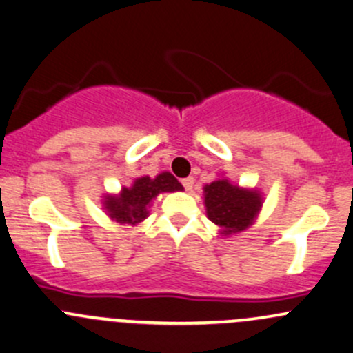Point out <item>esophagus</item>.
Masks as SVG:
<instances>
[{
	"label": "esophagus",
	"mask_w": 353,
	"mask_h": 353,
	"mask_svg": "<svg viewBox=\"0 0 353 353\" xmlns=\"http://www.w3.org/2000/svg\"><path fill=\"white\" fill-rule=\"evenodd\" d=\"M181 183H183V186L186 191H191L192 186H194V177H186V179H183Z\"/></svg>",
	"instance_id": "1"
}]
</instances>
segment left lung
Returning a JSON list of instances; mask_svg holds the SVG:
<instances>
[{
  "label": "left lung",
  "instance_id": "left-lung-1",
  "mask_svg": "<svg viewBox=\"0 0 353 353\" xmlns=\"http://www.w3.org/2000/svg\"><path fill=\"white\" fill-rule=\"evenodd\" d=\"M208 220L220 228L221 236L245 232L259 218L264 196L255 188H242L228 177H218L203 188Z\"/></svg>",
  "mask_w": 353,
  "mask_h": 353
}]
</instances>
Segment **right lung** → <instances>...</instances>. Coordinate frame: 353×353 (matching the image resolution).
Returning <instances> with one entry per match:
<instances>
[{
    "label": "right lung",
    "instance_id": "add662e5",
    "mask_svg": "<svg viewBox=\"0 0 353 353\" xmlns=\"http://www.w3.org/2000/svg\"><path fill=\"white\" fill-rule=\"evenodd\" d=\"M176 191H184L183 184L164 170L155 177H137L132 186H123L118 194H105L101 205L111 221L125 226H137L150 214L148 208L159 194Z\"/></svg>",
    "mask_w": 353,
    "mask_h": 353
}]
</instances>
